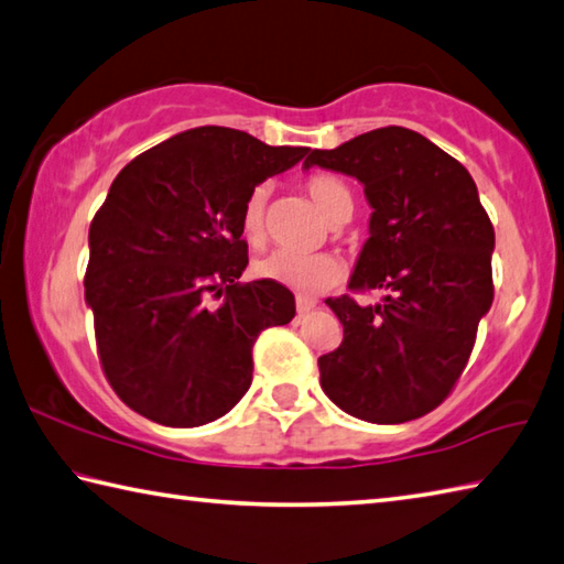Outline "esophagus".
<instances>
[{"instance_id":"1","label":"esophagus","mask_w":564,"mask_h":564,"mask_svg":"<svg viewBox=\"0 0 564 564\" xmlns=\"http://www.w3.org/2000/svg\"><path fill=\"white\" fill-rule=\"evenodd\" d=\"M315 305L317 301L308 299V295H299V299H295V311H299V315H308L311 311H315Z\"/></svg>"}]
</instances>
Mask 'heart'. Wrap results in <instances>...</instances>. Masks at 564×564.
Wrapping results in <instances>:
<instances>
[{"instance_id":"b5f03b06","label":"heart","mask_w":564,"mask_h":564,"mask_svg":"<svg viewBox=\"0 0 564 564\" xmlns=\"http://www.w3.org/2000/svg\"><path fill=\"white\" fill-rule=\"evenodd\" d=\"M305 192H308L311 202L317 207V212L330 224H343L350 219L355 197L352 189L347 184L335 177L325 175V172H315L305 180ZM269 199L271 187L269 184H256L249 192L247 202L241 209V229L243 237L251 243H261L265 239V227H269ZM256 273L261 279L275 281L281 285L299 293H323L343 279V261L333 253H291V251H273L263 256L261 261H256Z\"/></svg>"}]
</instances>
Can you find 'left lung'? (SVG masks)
<instances>
[{"label":"left lung","mask_w":564,"mask_h":564,"mask_svg":"<svg viewBox=\"0 0 564 564\" xmlns=\"http://www.w3.org/2000/svg\"><path fill=\"white\" fill-rule=\"evenodd\" d=\"M313 165L362 182L370 239L350 289L387 291L377 305L325 301L343 343L317 360L321 387L365 422H412L452 392L494 303V224L468 170L414 130L389 126L313 150L303 167Z\"/></svg>","instance_id":"1"}]
</instances>
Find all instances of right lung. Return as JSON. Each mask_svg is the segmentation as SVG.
<instances>
[{"mask_svg": "<svg viewBox=\"0 0 564 564\" xmlns=\"http://www.w3.org/2000/svg\"><path fill=\"white\" fill-rule=\"evenodd\" d=\"M305 155L204 126L142 152L112 180L88 231L86 303L100 365L132 412L189 429L247 394L256 337L291 323L295 299L269 279L239 283L249 263L241 209L256 184Z\"/></svg>", "mask_w": 564, "mask_h": 564, "instance_id": "1", "label": "right lung"}]
</instances>
